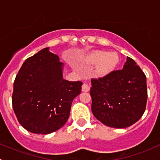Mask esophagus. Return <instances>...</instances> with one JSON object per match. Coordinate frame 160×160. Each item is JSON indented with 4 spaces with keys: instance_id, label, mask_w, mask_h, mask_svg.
<instances>
[{
    "instance_id": "obj_1",
    "label": "esophagus",
    "mask_w": 160,
    "mask_h": 160,
    "mask_svg": "<svg viewBox=\"0 0 160 160\" xmlns=\"http://www.w3.org/2000/svg\"><path fill=\"white\" fill-rule=\"evenodd\" d=\"M82 90L84 92H88L90 90V87L88 86V84H86V83H83V86H82Z\"/></svg>"
}]
</instances>
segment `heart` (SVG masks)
<instances>
[{
    "mask_svg": "<svg viewBox=\"0 0 160 160\" xmlns=\"http://www.w3.org/2000/svg\"><path fill=\"white\" fill-rule=\"evenodd\" d=\"M119 58L116 52H107L104 51H95L90 53L86 58V62L94 65V74L98 77H103L115 68Z\"/></svg>",
    "mask_w": 160,
    "mask_h": 160,
    "instance_id": "heart-1",
    "label": "heart"
}]
</instances>
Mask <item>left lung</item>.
Returning a JSON list of instances; mask_svg holds the SVG:
<instances>
[{
  "label": "left lung",
  "instance_id": "left-lung-1",
  "mask_svg": "<svg viewBox=\"0 0 160 160\" xmlns=\"http://www.w3.org/2000/svg\"><path fill=\"white\" fill-rule=\"evenodd\" d=\"M90 93L93 115L104 125L123 128L138 122L146 108V77L130 57L122 70L91 79Z\"/></svg>",
  "mask_w": 160,
  "mask_h": 160
}]
</instances>
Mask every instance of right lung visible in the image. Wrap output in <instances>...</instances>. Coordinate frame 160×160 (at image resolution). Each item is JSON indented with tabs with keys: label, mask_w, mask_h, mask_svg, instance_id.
<instances>
[{
	"label": "right lung",
	"mask_w": 160,
	"mask_h": 160,
	"mask_svg": "<svg viewBox=\"0 0 160 160\" xmlns=\"http://www.w3.org/2000/svg\"><path fill=\"white\" fill-rule=\"evenodd\" d=\"M62 67L59 56L45 48L28 58L18 72L12 106L18 122L28 132L52 133L68 120L83 83L64 80Z\"/></svg>",
	"instance_id": "obj_1"
}]
</instances>
